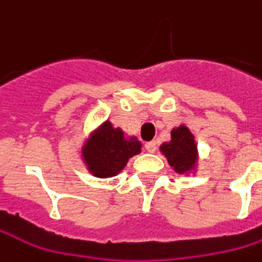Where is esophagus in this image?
<instances>
[{
    "label": "esophagus",
    "mask_w": 262,
    "mask_h": 262,
    "mask_svg": "<svg viewBox=\"0 0 262 262\" xmlns=\"http://www.w3.org/2000/svg\"><path fill=\"white\" fill-rule=\"evenodd\" d=\"M157 148V144L156 141H150V143H147L146 144V150L148 151V153H155Z\"/></svg>",
    "instance_id": "1"
}]
</instances>
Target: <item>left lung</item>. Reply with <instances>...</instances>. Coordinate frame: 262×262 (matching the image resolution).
Returning a JSON list of instances; mask_svg holds the SVG:
<instances>
[{
	"instance_id": "8db88e82",
	"label": "left lung",
	"mask_w": 262,
	"mask_h": 262,
	"mask_svg": "<svg viewBox=\"0 0 262 262\" xmlns=\"http://www.w3.org/2000/svg\"><path fill=\"white\" fill-rule=\"evenodd\" d=\"M160 153L166 157L169 166L179 175H195L198 169V147L189 128L181 124L170 131V140L160 144Z\"/></svg>"
}]
</instances>
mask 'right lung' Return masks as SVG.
Listing matches in <instances>:
<instances>
[{
  "instance_id": "obj_1",
  "label": "right lung",
  "mask_w": 262,
  "mask_h": 262,
  "mask_svg": "<svg viewBox=\"0 0 262 262\" xmlns=\"http://www.w3.org/2000/svg\"><path fill=\"white\" fill-rule=\"evenodd\" d=\"M81 146V159L96 178H112L125 169L131 157L141 153L143 144L134 136H126L109 119L90 133Z\"/></svg>"
}]
</instances>
